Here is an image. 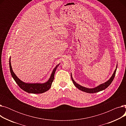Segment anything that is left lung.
<instances>
[{"instance_id":"8db88e82","label":"left lung","mask_w":126,"mask_h":126,"mask_svg":"<svg viewBox=\"0 0 126 126\" xmlns=\"http://www.w3.org/2000/svg\"><path fill=\"white\" fill-rule=\"evenodd\" d=\"M117 67V66H116V68ZM116 68L115 69V70L114 71V73L112 75V77L110 78V79L109 80L107 81L106 82H105L103 84H102L101 85H100L98 86H97L96 87H95L94 88H86L80 85L79 84H77L76 82H75V81L74 80V79H72V76L71 75V80L72 82L74 84L75 86L78 88L79 90H82L84 92H87V93H89V94H93V93H96V92L101 91L102 90H103L104 89H105L106 88H107L111 84V83H112V82L113 81V79L115 77V73H116Z\"/></svg>"}]
</instances>
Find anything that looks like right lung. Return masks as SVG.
Instances as JSON below:
<instances>
[{"label": "right lung", "instance_id": "1", "mask_svg": "<svg viewBox=\"0 0 126 126\" xmlns=\"http://www.w3.org/2000/svg\"><path fill=\"white\" fill-rule=\"evenodd\" d=\"M59 65V64L57 65L56 66V67L54 68V69L53 70L50 76V77L47 82H46V83H43V84H40V83L31 84V83H25L21 81L18 78V77L16 76V75L14 73V72L13 71L12 66H11V58H10V61H9L10 69L11 75L13 78V79H14L15 81L16 82V83L19 86V87L21 89H22L23 90L28 92V93L35 94H42L49 89V88L51 87L52 83L53 81H54L55 71Z\"/></svg>", "mask_w": 126, "mask_h": 126}]
</instances>
